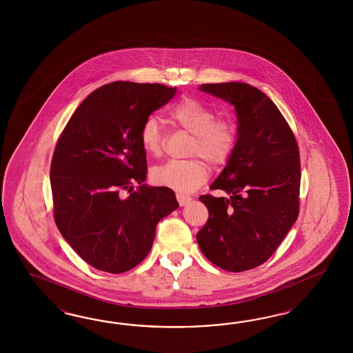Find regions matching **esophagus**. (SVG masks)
Segmentation results:
<instances>
[{"label":"esophagus","mask_w":353,"mask_h":353,"mask_svg":"<svg viewBox=\"0 0 353 353\" xmlns=\"http://www.w3.org/2000/svg\"><path fill=\"white\" fill-rule=\"evenodd\" d=\"M176 198H177L180 205H186V204L192 201V196H190V195H186V194H183V192H177V194H176Z\"/></svg>","instance_id":"esophagus-1"}]
</instances>
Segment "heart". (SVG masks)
Returning <instances> with one entry per match:
<instances>
[{"label":"heart","mask_w":353,"mask_h":353,"mask_svg":"<svg viewBox=\"0 0 353 353\" xmlns=\"http://www.w3.org/2000/svg\"><path fill=\"white\" fill-rule=\"evenodd\" d=\"M170 118L194 136L189 149L190 157H202L212 168L223 167L230 161L238 141V130L230 119H216L212 108L190 97L182 98L172 107ZM139 141L150 155L161 154L163 129L159 119H145L139 129ZM201 160L167 161L151 170V180L177 192H192L208 177L207 164Z\"/></svg>","instance_id":"b5f03b06"}]
</instances>
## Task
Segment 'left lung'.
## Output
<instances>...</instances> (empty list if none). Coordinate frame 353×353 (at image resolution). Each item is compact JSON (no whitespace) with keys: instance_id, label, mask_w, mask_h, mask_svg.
Here are the masks:
<instances>
[{"instance_id":"1","label":"left lung","mask_w":353,"mask_h":353,"mask_svg":"<svg viewBox=\"0 0 353 353\" xmlns=\"http://www.w3.org/2000/svg\"><path fill=\"white\" fill-rule=\"evenodd\" d=\"M235 107L238 141L212 190L199 199L208 220L196 241L204 256L228 272L265 263L299 216L300 157L286 119L269 97L245 83L202 84Z\"/></svg>"}]
</instances>
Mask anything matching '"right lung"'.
<instances>
[{
	"label": "right lung",
	"instance_id": "1",
	"mask_svg": "<svg viewBox=\"0 0 353 353\" xmlns=\"http://www.w3.org/2000/svg\"><path fill=\"white\" fill-rule=\"evenodd\" d=\"M176 88L115 81L76 108L50 165L54 221L89 265L124 273L151 250L157 224L174 211V192L145 185V119L171 101ZM139 183V189L132 192ZM129 192L128 196L126 192Z\"/></svg>",
	"mask_w": 353,
	"mask_h": 353
}]
</instances>
